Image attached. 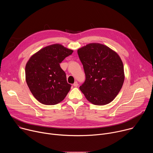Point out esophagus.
<instances>
[{
    "instance_id": "34e87169",
    "label": "esophagus",
    "mask_w": 153,
    "mask_h": 153,
    "mask_svg": "<svg viewBox=\"0 0 153 153\" xmlns=\"http://www.w3.org/2000/svg\"><path fill=\"white\" fill-rule=\"evenodd\" d=\"M78 83H77V82H75L74 83V84H73V86H75V87H77V86H78Z\"/></svg>"
}]
</instances>
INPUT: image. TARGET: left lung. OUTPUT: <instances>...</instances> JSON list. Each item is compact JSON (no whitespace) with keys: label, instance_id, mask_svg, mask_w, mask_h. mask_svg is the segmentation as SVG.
Segmentation results:
<instances>
[{"label":"left lung","instance_id":"1","mask_svg":"<svg viewBox=\"0 0 153 153\" xmlns=\"http://www.w3.org/2000/svg\"><path fill=\"white\" fill-rule=\"evenodd\" d=\"M85 80L79 87L86 99L96 105L112 102L121 90L125 79L119 56L109 47L93 43L77 50Z\"/></svg>","mask_w":153,"mask_h":153}]
</instances>
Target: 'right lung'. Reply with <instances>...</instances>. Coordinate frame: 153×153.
<instances>
[{
	"instance_id": "add662e5",
	"label": "right lung",
	"mask_w": 153,
	"mask_h": 153,
	"mask_svg": "<svg viewBox=\"0 0 153 153\" xmlns=\"http://www.w3.org/2000/svg\"><path fill=\"white\" fill-rule=\"evenodd\" d=\"M73 51L60 44L39 50L31 57L25 67L26 82L34 97L41 103L56 105L62 101L71 85L60 67Z\"/></svg>"
}]
</instances>
